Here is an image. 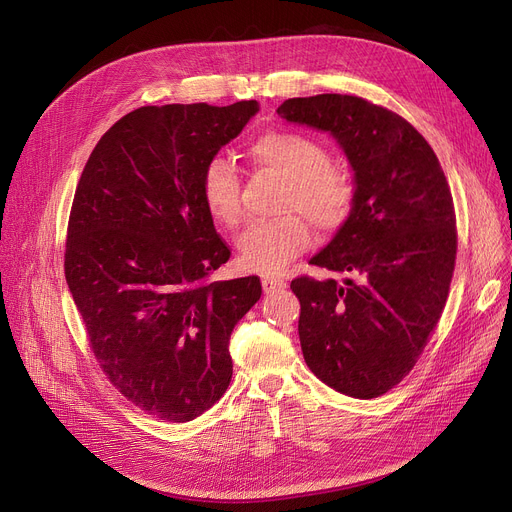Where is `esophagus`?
Here are the masks:
<instances>
[{
	"label": "esophagus",
	"mask_w": 512,
	"mask_h": 512,
	"mask_svg": "<svg viewBox=\"0 0 512 512\" xmlns=\"http://www.w3.org/2000/svg\"><path fill=\"white\" fill-rule=\"evenodd\" d=\"M261 286H263V292L265 294H274V292H280L286 288V282L282 278H274V276H263L261 280Z\"/></svg>",
	"instance_id": "34e87169"
}]
</instances>
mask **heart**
I'll use <instances>...</instances> for the list:
<instances>
[{
	"mask_svg": "<svg viewBox=\"0 0 512 512\" xmlns=\"http://www.w3.org/2000/svg\"><path fill=\"white\" fill-rule=\"evenodd\" d=\"M249 158L288 181L284 212H300L319 230L335 232L354 214L358 187L348 168L329 162L327 148L309 135L278 129L249 144ZM201 199L210 216L232 228L241 220V175L226 158H212L201 175ZM292 214L271 222H253L238 236V255L247 269L280 271L311 245V228Z\"/></svg>",
	"mask_w": 512,
	"mask_h": 512,
	"instance_id": "1",
	"label": "heart"
}]
</instances>
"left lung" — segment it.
Returning <instances> with one entry per match:
<instances>
[{
  "label": "left lung",
  "mask_w": 512,
  "mask_h": 512,
  "mask_svg": "<svg viewBox=\"0 0 512 512\" xmlns=\"http://www.w3.org/2000/svg\"><path fill=\"white\" fill-rule=\"evenodd\" d=\"M278 115L329 131L358 187L352 218L311 259L352 278L290 284L304 360L339 393L379 397L416 366L447 304L457 259L447 177L412 123L360 96L288 98Z\"/></svg>",
  "instance_id": "left-lung-1"
}]
</instances>
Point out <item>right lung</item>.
Returning <instances> with one entry per match:
<instances>
[{
    "label": "right lung",
    "instance_id": "1",
    "mask_svg": "<svg viewBox=\"0 0 512 512\" xmlns=\"http://www.w3.org/2000/svg\"><path fill=\"white\" fill-rule=\"evenodd\" d=\"M257 111V100L135 109L76 187L63 267L88 346L127 401L166 422L224 395L230 333L261 298L257 276L212 282L230 247L201 199L203 168Z\"/></svg>",
    "mask_w": 512,
    "mask_h": 512
}]
</instances>
